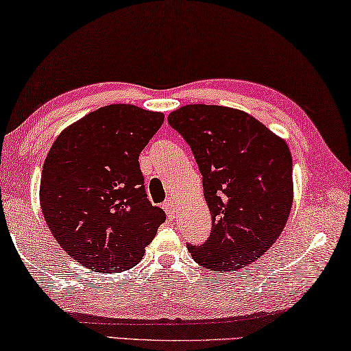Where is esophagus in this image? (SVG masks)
Segmentation results:
<instances>
[{
    "label": "esophagus",
    "mask_w": 351,
    "mask_h": 351,
    "mask_svg": "<svg viewBox=\"0 0 351 351\" xmlns=\"http://www.w3.org/2000/svg\"><path fill=\"white\" fill-rule=\"evenodd\" d=\"M163 208H165L166 215H168L169 219H174V217H176V204H174V200H172V199L166 200V202L163 204Z\"/></svg>",
    "instance_id": "34e87169"
}]
</instances>
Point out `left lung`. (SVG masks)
I'll return each instance as SVG.
<instances>
[{"mask_svg": "<svg viewBox=\"0 0 351 351\" xmlns=\"http://www.w3.org/2000/svg\"><path fill=\"white\" fill-rule=\"evenodd\" d=\"M168 123L191 147L211 215L206 243L188 245L193 260L216 272L249 266L288 222L294 199L288 145L232 107L183 106L169 113Z\"/></svg>", "mask_w": 351, "mask_h": 351, "instance_id": "left-lung-1", "label": "left lung"}]
</instances>
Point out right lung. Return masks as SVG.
<instances>
[{"mask_svg":"<svg viewBox=\"0 0 351 351\" xmlns=\"http://www.w3.org/2000/svg\"><path fill=\"white\" fill-rule=\"evenodd\" d=\"M163 121L136 106L101 107L63 129L46 155L43 217L62 249L91 271L136 266L166 219L147 200L138 163Z\"/></svg>","mask_w":351,"mask_h":351,"instance_id":"right-lung-1","label":"right lung"}]
</instances>
